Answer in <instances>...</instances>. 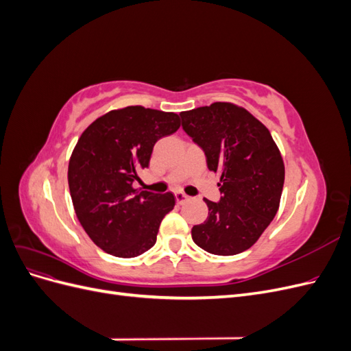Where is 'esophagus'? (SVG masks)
<instances>
[{
	"instance_id": "1",
	"label": "esophagus",
	"mask_w": 351,
	"mask_h": 351,
	"mask_svg": "<svg viewBox=\"0 0 351 351\" xmlns=\"http://www.w3.org/2000/svg\"><path fill=\"white\" fill-rule=\"evenodd\" d=\"M174 196H176V200H177L178 205H183L184 202H187V200L190 199L187 195H184V193H182V192H177Z\"/></svg>"
}]
</instances>
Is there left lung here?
<instances>
[{"mask_svg":"<svg viewBox=\"0 0 351 351\" xmlns=\"http://www.w3.org/2000/svg\"><path fill=\"white\" fill-rule=\"evenodd\" d=\"M183 130L219 174V202L204 199L209 214L192 228L200 249L231 256L250 249L280 208L284 161L269 130L243 107L214 102L180 112Z\"/></svg>","mask_w":351,"mask_h":351,"instance_id":"obj_1","label":"left lung"}]
</instances>
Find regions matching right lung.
Instances as JSON below:
<instances>
[{"instance_id":"add662e5","label":"right lung","mask_w":351,"mask_h":351,"mask_svg":"<svg viewBox=\"0 0 351 351\" xmlns=\"http://www.w3.org/2000/svg\"><path fill=\"white\" fill-rule=\"evenodd\" d=\"M180 127V117L134 105L112 110L82 133L69 162L74 212L90 240L117 258L149 250L162 218L176 205L173 193L133 187L149 167L154 145Z\"/></svg>"}]
</instances>
